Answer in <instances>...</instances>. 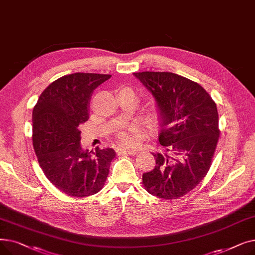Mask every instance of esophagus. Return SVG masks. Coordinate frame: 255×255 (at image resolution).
Instances as JSON below:
<instances>
[{
    "mask_svg": "<svg viewBox=\"0 0 255 255\" xmlns=\"http://www.w3.org/2000/svg\"><path fill=\"white\" fill-rule=\"evenodd\" d=\"M137 149H120L118 151L119 154H127V155H136L137 154Z\"/></svg>",
    "mask_w": 255,
    "mask_h": 255,
    "instance_id": "esophagus-1",
    "label": "esophagus"
}]
</instances>
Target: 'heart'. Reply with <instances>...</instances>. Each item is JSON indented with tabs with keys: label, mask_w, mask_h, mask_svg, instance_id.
Returning a JSON list of instances; mask_svg holds the SVG:
<instances>
[{
	"label": "heart",
	"mask_w": 255,
	"mask_h": 255,
	"mask_svg": "<svg viewBox=\"0 0 255 255\" xmlns=\"http://www.w3.org/2000/svg\"><path fill=\"white\" fill-rule=\"evenodd\" d=\"M118 140L122 145H133L136 143V134L134 129H128L126 131L120 132Z\"/></svg>",
	"instance_id": "obj_1"
}]
</instances>
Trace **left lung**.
<instances>
[{
	"instance_id": "left-lung-1",
	"label": "left lung",
	"mask_w": 255,
	"mask_h": 255,
	"mask_svg": "<svg viewBox=\"0 0 255 255\" xmlns=\"http://www.w3.org/2000/svg\"><path fill=\"white\" fill-rule=\"evenodd\" d=\"M156 99L160 112L156 166L142 175L144 189L163 199H177L204 180L211 167L220 130L216 103L195 82L171 72L133 73Z\"/></svg>"
}]
</instances>
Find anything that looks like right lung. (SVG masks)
<instances>
[{"mask_svg":"<svg viewBox=\"0 0 255 255\" xmlns=\"http://www.w3.org/2000/svg\"><path fill=\"white\" fill-rule=\"evenodd\" d=\"M110 74L64 75L40 95L33 110V145L40 167L63 193L86 197L99 192L109 176L113 149L96 148L94 156L80 145L79 125L89 119L93 91Z\"/></svg>","mask_w":255,"mask_h":255,"instance_id":"1","label":"right lung"}]
</instances>
